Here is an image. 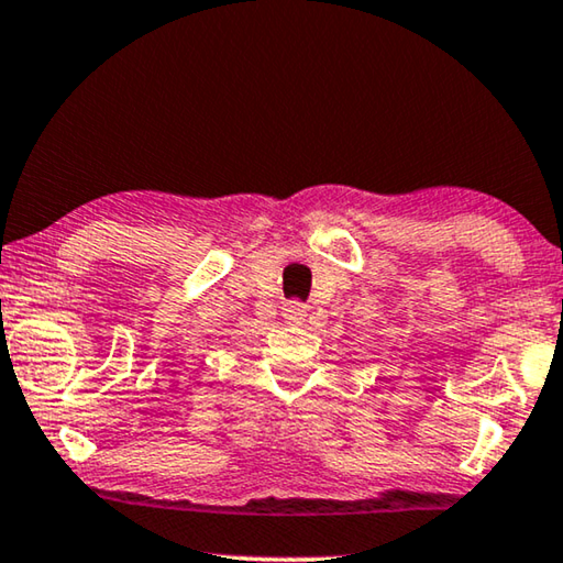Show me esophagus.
Segmentation results:
<instances>
[{"mask_svg": "<svg viewBox=\"0 0 563 563\" xmlns=\"http://www.w3.org/2000/svg\"><path fill=\"white\" fill-rule=\"evenodd\" d=\"M283 316H285V320H290V322H302L305 320V305L302 302H288L283 308Z\"/></svg>", "mask_w": 563, "mask_h": 563, "instance_id": "esophagus-1", "label": "esophagus"}]
</instances>
